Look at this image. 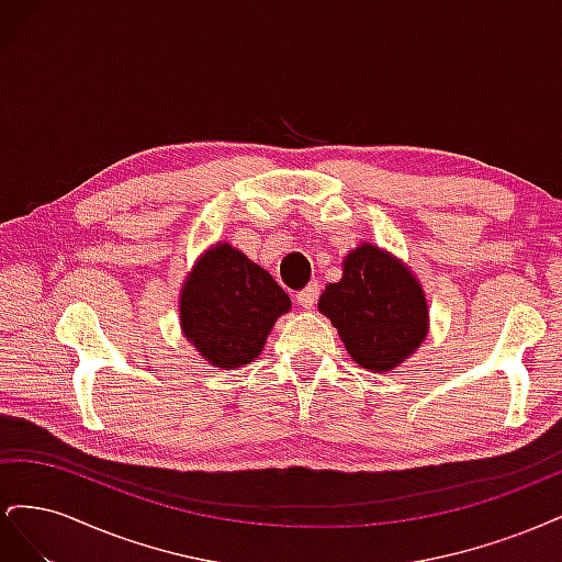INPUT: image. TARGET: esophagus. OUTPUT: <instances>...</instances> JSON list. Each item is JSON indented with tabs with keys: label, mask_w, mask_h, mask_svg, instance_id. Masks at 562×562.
<instances>
[{
	"label": "esophagus",
	"mask_w": 562,
	"mask_h": 562,
	"mask_svg": "<svg viewBox=\"0 0 562 562\" xmlns=\"http://www.w3.org/2000/svg\"><path fill=\"white\" fill-rule=\"evenodd\" d=\"M297 304L300 307H304V310H312L314 304H316V300H318V285L314 283V285H307V288H302V291L297 293Z\"/></svg>",
	"instance_id": "34e87169"
}]
</instances>
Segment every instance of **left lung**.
I'll use <instances>...</instances> for the list:
<instances>
[{"instance_id":"1","label":"left lung","mask_w":562,"mask_h":562,"mask_svg":"<svg viewBox=\"0 0 562 562\" xmlns=\"http://www.w3.org/2000/svg\"><path fill=\"white\" fill-rule=\"evenodd\" d=\"M318 310L337 328L356 363L386 372L427 335V300L415 277L389 252L359 246L345 260L342 281L326 285Z\"/></svg>"}]
</instances>
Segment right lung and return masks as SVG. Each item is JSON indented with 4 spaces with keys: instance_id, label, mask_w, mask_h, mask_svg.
Wrapping results in <instances>:
<instances>
[{
    "instance_id": "right-lung-1",
    "label": "right lung",
    "mask_w": 562,
    "mask_h": 562,
    "mask_svg": "<svg viewBox=\"0 0 562 562\" xmlns=\"http://www.w3.org/2000/svg\"><path fill=\"white\" fill-rule=\"evenodd\" d=\"M288 310L283 288L229 244L203 255L180 297L187 339L217 368L258 359L271 326Z\"/></svg>"
}]
</instances>
